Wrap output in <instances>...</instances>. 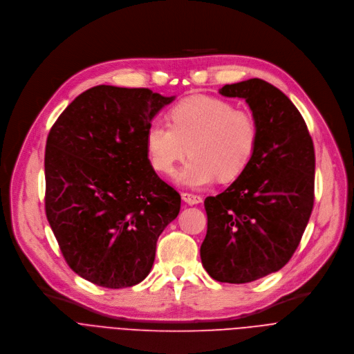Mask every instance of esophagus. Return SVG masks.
<instances>
[{
    "label": "esophagus",
    "mask_w": 354,
    "mask_h": 354,
    "mask_svg": "<svg viewBox=\"0 0 354 354\" xmlns=\"http://www.w3.org/2000/svg\"><path fill=\"white\" fill-rule=\"evenodd\" d=\"M181 198L184 202H187L188 205H198L202 202V198L199 195H195V194H189V192H184L181 194Z\"/></svg>",
    "instance_id": "esophagus-1"
}]
</instances>
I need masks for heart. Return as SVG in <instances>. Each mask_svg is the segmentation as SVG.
Wrapping results in <instances>:
<instances>
[{
    "label": "heart",
    "mask_w": 354,
    "mask_h": 354,
    "mask_svg": "<svg viewBox=\"0 0 354 354\" xmlns=\"http://www.w3.org/2000/svg\"><path fill=\"white\" fill-rule=\"evenodd\" d=\"M170 124L153 121L145 132L147 155L153 170L170 176L185 155L191 158L177 173L178 184L202 188L219 178L236 180L250 165L258 142L251 113L234 110L229 102L192 96L174 104Z\"/></svg>",
    "instance_id": "heart-1"
}]
</instances>
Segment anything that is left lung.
<instances>
[{
  "label": "left lung",
  "mask_w": 354,
  "mask_h": 354,
  "mask_svg": "<svg viewBox=\"0 0 354 354\" xmlns=\"http://www.w3.org/2000/svg\"><path fill=\"white\" fill-rule=\"evenodd\" d=\"M219 93L245 100L258 142L232 185L205 199L201 259L210 277L240 285L277 272L299 247L314 205L315 153L300 111L273 85L252 78Z\"/></svg>",
  "instance_id": "obj_1"
}]
</instances>
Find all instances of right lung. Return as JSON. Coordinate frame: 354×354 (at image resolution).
<instances>
[{"label": "right lung", "mask_w": 354, "mask_h": 354, "mask_svg": "<svg viewBox=\"0 0 354 354\" xmlns=\"http://www.w3.org/2000/svg\"><path fill=\"white\" fill-rule=\"evenodd\" d=\"M176 96L99 85L81 93L47 136L46 215L61 252L92 283L122 289L151 272L159 236L181 206L155 173L145 132Z\"/></svg>", "instance_id": "obj_1"}]
</instances>
